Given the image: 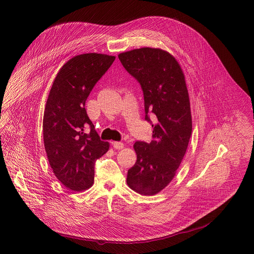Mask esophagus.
<instances>
[{
    "mask_svg": "<svg viewBox=\"0 0 254 254\" xmlns=\"http://www.w3.org/2000/svg\"><path fill=\"white\" fill-rule=\"evenodd\" d=\"M113 146H114V148L116 150H122V149H124L125 144L122 141H114L113 142Z\"/></svg>",
    "mask_w": 254,
    "mask_h": 254,
    "instance_id": "esophagus-1",
    "label": "esophagus"
}]
</instances>
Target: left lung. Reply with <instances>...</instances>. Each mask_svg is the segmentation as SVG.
<instances>
[{
    "mask_svg": "<svg viewBox=\"0 0 254 254\" xmlns=\"http://www.w3.org/2000/svg\"><path fill=\"white\" fill-rule=\"evenodd\" d=\"M123 66L140 84L144 120L153 127L150 143L134 142L136 162L127 183L140 195H155L173 180L192 133V117L185 76L167 51L143 47L119 55ZM154 117V123L149 115Z\"/></svg>",
    "mask_w": 254,
    "mask_h": 254,
    "instance_id": "obj_1",
    "label": "left lung"
}]
</instances>
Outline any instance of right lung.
Returning <instances> with one entry per match:
<instances>
[{"label":"right lung","instance_id":"right-lung-1","mask_svg":"<svg viewBox=\"0 0 254 254\" xmlns=\"http://www.w3.org/2000/svg\"><path fill=\"white\" fill-rule=\"evenodd\" d=\"M116 57L86 53L67 61L59 70L45 106L44 146L60 182L72 191L92 186L94 164L110 148L89 120L85 101Z\"/></svg>","mask_w":254,"mask_h":254}]
</instances>
